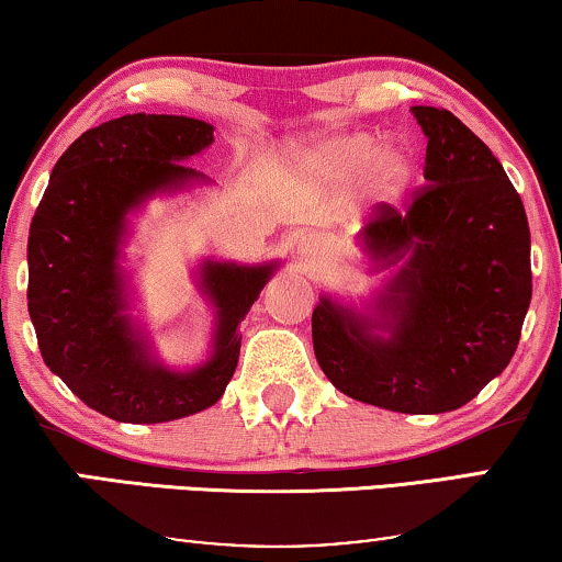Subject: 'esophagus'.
<instances>
[{
  "instance_id": "obj_1",
  "label": "esophagus",
  "mask_w": 562,
  "mask_h": 562,
  "mask_svg": "<svg viewBox=\"0 0 562 562\" xmlns=\"http://www.w3.org/2000/svg\"><path fill=\"white\" fill-rule=\"evenodd\" d=\"M302 260H304L306 268H314L317 263H322V252L317 248V243H314V240L302 243Z\"/></svg>"
}]
</instances>
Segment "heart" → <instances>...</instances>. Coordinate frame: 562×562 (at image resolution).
Wrapping results in <instances>:
<instances>
[{"label": "heart", "mask_w": 562, "mask_h": 562, "mask_svg": "<svg viewBox=\"0 0 562 562\" xmlns=\"http://www.w3.org/2000/svg\"><path fill=\"white\" fill-rule=\"evenodd\" d=\"M296 160L322 187L342 189L356 179L358 194L368 202H394L412 187V153L402 145H379L368 133L335 135L299 148Z\"/></svg>", "instance_id": "b5f03b06"}]
</instances>
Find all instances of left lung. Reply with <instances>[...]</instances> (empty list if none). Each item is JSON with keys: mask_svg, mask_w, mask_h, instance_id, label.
Here are the masks:
<instances>
[{"mask_svg": "<svg viewBox=\"0 0 562 562\" xmlns=\"http://www.w3.org/2000/svg\"><path fill=\"white\" fill-rule=\"evenodd\" d=\"M427 135L425 181L404 212L375 206L360 245L402 263L368 312L319 296L317 363L335 389L404 414L471 402L509 366L532 299L525 204L488 145L456 114L412 106Z\"/></svg>", "mask_w": 562, "mask_h": 562, "instance_id": "8db88e82", "label": "left lung"}]
</instances>
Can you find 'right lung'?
<instances>
[{"label": "right lung", "instance_id": "right-lung-1", "mask_svg": "<svg viewBox=\"0 0 562 562\" xmlns=\"http://www.w3.org/2000/svg\"><path fill=\"white\" fill-rule=\"evenodd\" d=\"M204 120L125 114L91 127L53 166L27 240V312L45 366L104 417L158 425L217 404L233 379L237 325L279 263L204 260L199 289L214 306L212 356L171 371L127 314L120 245L127 214L150 196L206 181L183 166L214 140Z\"/></svg>", "mask_w": 562, "mask_h": 562}]
</instances>
